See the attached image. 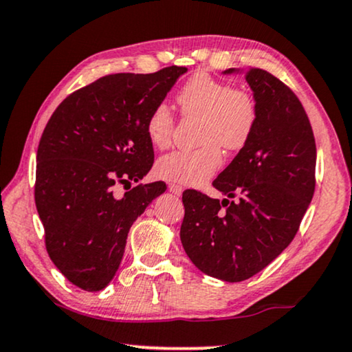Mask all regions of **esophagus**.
<instances>
[{"label":"esophagus","mask_w":352,"mask_h":352,"mask_svg":"<svg viewBox=\"0 0 352 352\" xmlns=\"http://www.w3.org/2000/svg\"><path fill=\"white\" fill-rule=\"evenodd\" d=\"M169 191H170V192H174V195H182L183 186L177 185V183H169Z\"/></svg>","instance_id":"34e87169"}]
</instances>
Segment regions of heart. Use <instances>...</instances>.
<instances>
[{"label": "heart", "mask_w": 352, "mask_h": 352, "mask_svg": "<svg viewBox=\"0 0 352 352\" xmlns=\"http://www.w3.org/2000/svg\"><path fill=\"white\" fill-rule=\"evenodd\" d=\"M182 115L199 118L196 150H177L160 157L156 174L178 185H201L221 166V150L239 151L254 135L258 121L255 98L244 89H232L204 73H197L177 94ZM175 129V118L166 103L148 113L145 132L156 148H167Z\"/></svg>", "instance_id": "heart-1"}]
</instances>
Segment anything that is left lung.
Instances as JSON below:
<instances>
[{"label": "left lung", "mask_w": 352, "mask_h": 352, "mask_svg": "<svg viewBox=\"0 0 352 352\" xmlns=\"http://www.w3.org/2000/svg\"><path fill=\"white\" fill-rule=\"evenodd\" d=\"M244 75L258 121L249 143L212 183L238 201L212 199L196 190L182 197L183 249L197 270L226 282L249 279L282 254L316 186V140L298 97L261 68Z\"/></svg>", "instance_id": "1"}]
</instances>
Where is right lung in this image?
Instances as JSON below:
<instances>
[{"label":"right lung","mask_w":352,"mask_h":352,"mask_svg":"<svg viewBox=\"0 0 352 352\" xmlns=\"http://www.w3.org/2000/svg\"><path fill=\"white\" fill-rule=\"evenodd\" d=\"M183 73L185 67L172 65L98 78L70 94L44 127L34 202L52 263L79 289L98 292L110 284L132 223L166 191L164 182L129 186L122 196L116 186L150 172L155 151L146 116Z\"/></svg>","instance_id":"right-lung-1"}]
</instances>
